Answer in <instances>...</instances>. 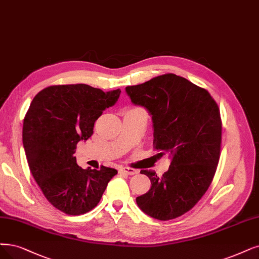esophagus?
<instances>
[{"mask_svg": "<svg viewBox=\"0 0 259 259\" xmlns=\"http://www.w3.org/2000/svg\"><path fill=\"white\" fill-rule=\"evenodd\" d=\"M120 173H123L126 175H135V174H138V170L135 169V168H131V167H121L119 169Z\"/></svg>", "mask_w": 259, "mask_h": 259, "instance_id": "1", "label": "esophagus"}]
</instances>
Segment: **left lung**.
I'll return each mask as SVG.
<instances>
[{
    "mask_svg": "<svg viewBox=\"0 0 259 259\" xmlns=\"http://www.w3.org/2000/svg\"><path fill=\"white\" fill-rule=\"evenodd\" d=\"M126 92L151 115L154 148L171 157L161 177L141 170L151 188L137 197V204L151 218L176 219L192 209L211 185L221 151L220 109L208 91L174 73L127 86Z\"/></svg>",
    "mask_w": 259,
    "mask_h": 259,
    "instance_id": "obj_1",
    "label": "left lung"
}]
</instances>
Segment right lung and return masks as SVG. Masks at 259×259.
I'll return each instance as SVG.
<instances>
[{
  "instance_id": "add662e5",
  "label": "right lung",
  "mask_w": 259,
  "mask_h": 259,
  "mask_svg": "<svg viewBox=\"0 0 259 259\" xmlns=\"http://www.w3.org/2000/svg\"><path fill=\"white\" fill-rule=\"evenodd\" d=\"M119 95L120 90L104 93L86 84L52 85L35 96L25 114L22 141L31 173L49 203L66 214L91 211L117 174L105 166L83 169L73 155Z\"/></svg>"
}]
</instances>
